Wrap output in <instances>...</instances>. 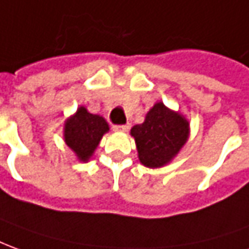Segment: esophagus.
I'll list each match as a JSON object with an SVG mask.
<instances>
[{"label": "esophagus", "instance_id": "esophagus-1", "mask_svg": "<svg viewBox=\"0 0 249 249\" xmlns=\"http://www.w3.org/2000/svg\"><path fill=\"white\" fill-rule=\"evenodd\" d=\"M130 126L128 124H116L114 126V131H119V133H124V131H127Z\"/></svg>", "mask_w": 249, "mask_h": 249}]
</instances>
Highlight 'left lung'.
I'll list each match as a JSON object with an SVG mask.
<instances>
[{"mask_svg":"<svg viewBox=\"0 0 249 249\" xmlns=\"http://www.w3.org/2000/svg\"><path fill=\"white\" fill-rule=\"evenodd\" d=\"M138 159L147 168H160L171 162L186 143L190 123L183 115L156 103L145 116V122L131 128Z\"/></svg>","mask_w":249,"mask_h":249,"instance_id":"left-lung-1","label":"left lung"}]
</instances>
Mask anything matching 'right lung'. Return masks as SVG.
<instances>
[{
  "label": "right lung",
  "instance_id": "obj_1",
  "mask_svg": "<svg viewBox=\"0 0 249 249\" xmlns=\"http://www.w3.org/2000/svg\"><path fill=\"white\" fill-rule=\"evenodd\" d=\"M108 130V123L103 116L90 114L85 107H80L65 122L63 138L77 159L85 162L90 159Z\"/></svg>",
  "mask_w": 249,
  "mask_h": 249
}]
</instances>
